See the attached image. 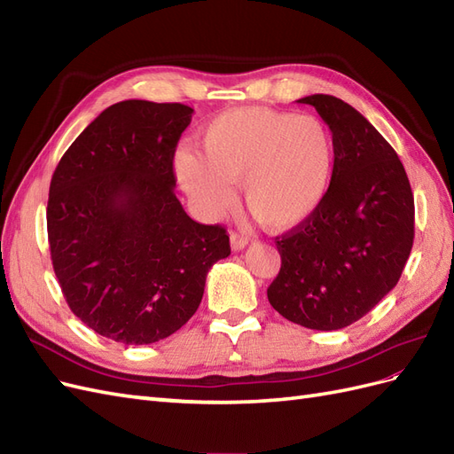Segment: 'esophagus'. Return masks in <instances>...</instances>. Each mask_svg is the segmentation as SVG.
Segmentation results:
<instances>
[{
    "label": "esophagus",
    "mask_w": 454,
    "mask_h": 454,
    "mask_svg": "<svg viewBox=\"0 0 454 454\" xmlns=\"http://www.w3.org/2000/svg\"><path fill=\"white\" fill-rule=\"evenodd\" d=\"M229 239H231L232 252H240V250L246 248V246H248V237L240 235V232H231Z\"/></svg>",
    "instance_id": "34e87169"
}]
</instances>
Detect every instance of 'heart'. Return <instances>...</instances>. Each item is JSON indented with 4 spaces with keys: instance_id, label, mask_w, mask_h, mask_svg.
Segmentation results:
<instances>
[{
    "instance_id": "obj_1",
    "label": "heart",
    "mask_w": 454,
    "mask_h": 454,
    "mask_svg": "<svg viewBox=\"0 0 454 454\" xmlns=\"http://www.w3.org/2000/svg\"><path fill=\"white\" fill-rule=\"evenodd\" d=\"M202 155L180 149L174 170L199 208L215 215L240 182L246 208L270 231H290L318 212L332 185L335 144L325 122L269 107L219 114L200 134Z\"/></svg>"
}]
</instances>
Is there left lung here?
<instances>
[{"label":"left lung","mask_w":454,"mask_h":454,"mask_svg":"<svg viewBox=\"0 0 454 454\" xmlns=\"http://www.w3.org/2000/svg\"><path fill=\"white\" fill-rule=\"evenodd\" d=\"M297 102L332 130L333 176L318 212L277 237L282 267L267 297L290 322L333 332L358 322L400 280L415 200L402 160L360 112L329 94Z\"/></svg>","instance_id":"obj_1"}]
</instances>
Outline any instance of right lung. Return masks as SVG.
Masks as SVG:
<instances>
[{
	"label": "right lung",
	"mask_w": 454,
	"mask_h": 454,
	"mask_svg": "<svg viewBox=\"0 0 454 454\" xmlns=\"http://www.w3.org/2000/svg\"><path fill=\"white\" fill-rule=\"evenodd\" d=\"M191 115L184 104L117 102L52 174L47 231L62 294L81 322L122 345L177 332L231 254L225 229L193 222L174 195V151Z\"/></svg>",
	"instance_id": "obj_1"
}]
</instances>
